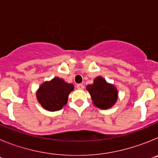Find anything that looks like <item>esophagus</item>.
<instances>
[{
    "instance_id": "1",
    "label": "esophagus",
    "mask_w": 158,
    "mask_h": 158,
    "mask_svg": "<svg viewBox=\"0 0 158 158\" xmlns=\"http://www.w3.org/2000/svg\"><path fill=\"white\" fill-rule=\"evenodd\" d=\"M84 88H85V86L82 84H78V85H77V89H79V90H82V89H84Z\"/></svg>"
}]
</instances>
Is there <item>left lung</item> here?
<instances>
[{
  "label": "left lung",
  "instance_id": "1",
  "mask_svg": "<svg viewBox=\"0 0 158 158\" xmlns=\"http://www.w3.org/2000/svg\"><path fill=\"white\" fill-rule=\"evenodd\" d=\"M93 103L100 109H109L115 105L118 97V92L113 84L108 83L103 77H96L93 83L86 86Z\"/></svg>",
  "mask_w": 158,
  "mask_h": 158
}]
</instances>
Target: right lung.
Instances as JSON below:
<instances>
[{
	"label": "right lung",
	"mask_w": 158,
	"mask_h": 158,
	"mask_svg": "<svg viewBox=\"0 0 158 158\" xmlns=\"http://www.w3.org/2000/svg\"><path fill=\"white\" fill-rule=\"evenodd\" d=\"M74 89L73 84L55 77L43 82L36 91V98L40 105L49 111H59L67 104L69 93Z\"/></svg>",
	"instance_id": "1"
}]
</instances>
